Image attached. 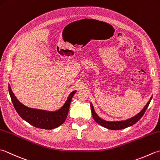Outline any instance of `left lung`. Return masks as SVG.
<instances>
[{
  "instance_id": "8db88e82",
  "label": "left lung",
  "mask_w": 160,
  "mask_h": 160,
  "mask_svg": "<svg viewBox=\"0 0 160 160\" xmlns=\"http://www.w3.org/2000/svg\"><path fill=\"white\" fill-rule=\"evenodd\" d=\"M152 99V97L151 99L149 100V101L148 103L146 105L144 108H143V109L141 111L139 114H137L136 116H134L132 118H129V119L126 120V121H106L105 120H102V118H100L98 115L96 114V113L94 111V109H93L92 103H91V110H92V117L93 118V119L96 121L97 123H98L99 125H101L102 127H105L108 129L109 130H121V129H124V128H126L129 126H132V125L135 124L137 121H138L141 118L143 117V115L144 114L146 110V109L148 108V105L151 102V101Z\"/></svg>"
}]
</instances>
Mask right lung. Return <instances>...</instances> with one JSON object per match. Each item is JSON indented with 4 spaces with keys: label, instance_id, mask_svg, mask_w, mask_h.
Returning <instances> with one entry per match:
<instances>
[{
    "label": "right lung",
    "instance_id": "add662e5",
    "mask_svg": "<svg viewBox=\"0 0 160 160\" xmlns=\"http://www.w3.org/2000/svg\"><path fill=\"white\" fill-rule=\"evenodd\" d=\"M8 88L14 107L20 117L32 126L46 130L54 129L64 123L69 110L71 99L76 92L74 91L70 93L64 105L59 110L49 112L29 108L23 105L16 98L9 84Z\"/></svg>",
    "mask_w": 160,
    "mask_h": 160
}]
</instances>
